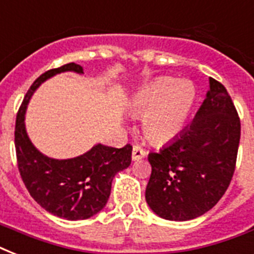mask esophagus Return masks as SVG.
<instances>
[{"label":"esophagus","mask_w":254,"mask_h":254,"mask_svg":"<svg viewBox=\"0 0 254 254\" xmlns=\"http://www.w3.org/2000/svg\"><path fill=\"white\" fill-rule=\"evenodd\" d=\"M145 155H146V151L143 150L142 147L138 146V145L133 146V151H131V158H133V161H139V159L145 158Z\"/></svg>","instance_id":"obj_1"}]
</instances>
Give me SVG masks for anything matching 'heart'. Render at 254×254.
<instances>
[{
	"label": "heart",
	"mask_w": 254,
	"mask_h": 254,
	"mask_svg": "<svg viewBox=\"0 0 254 254\" xmlns=\"http://www.w3.org/2000/svg\"><path fill=\"white\" fill-rule=\"evenodd\" d=\"M195 101V88L189 81L162 77L135 93L130 112L143 117L142 127L155 143L169 142L185 127Z\"/></svg>",
	"instance_id": "heart-1"
}]
</instances>
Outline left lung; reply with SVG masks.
Segmentation results:
<instances>
[{"label": "left lung", "instance_id": "8db88e82", "mask_svg": "<svg viewBox=\"0 0 254 254\" xmlns=\"http://www.w3.org/2000/svg\"><path fill=\"white\" fill-rule=\"evenodd\" d=\"M240 119L225 87L209 77L195 119L158 153H149L145 197L159 217L186 221L212 208L228 189L240 143Z\"/></svg>", "mask_w": 254, "mask_h": 254}]
</instances>
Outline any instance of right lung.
Segmentation results:
<instances>
[{"instance_id":"1","label":"right lung","mask_w":254,"mask_h":254,"mask_svg":"<svg viewBox=\"0 0 254 254\" xmlns=\"http://www.w3.org/2000/svg\"><path fill=\"white\" fill-rule=\"evenodd\" d=\"M65 71L83 73V67L68 63L42 73L22 101L14 131L18 170L26 189L42 208L67 220H84L105 207L113 178L129 167L131 149L97 143L83 155L69 159H54L42 154L26 133V108L39 85L54 75Z\"/></svg>"}]
</instances>
